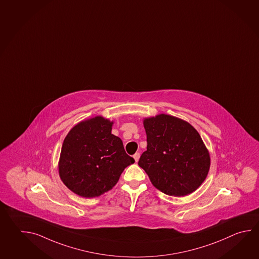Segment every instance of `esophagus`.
<instances>
[{
    "instance_id": "obj_1",
    "label": "esophagus",
    "mask_w": 259,
    "mask_h": 259,
    "mask_svg": "<svg viewBox=\"0 0 259 259\" xmlns=\"http://www.w3.org/2000/svg\"><path fill=\"white\" fill-rule=\"evenodd\" d=\"M139 158H140V154L138 153V152L134 155V158H135L136 162H138V160H139Z\"/></svg>"
}]
</instances>
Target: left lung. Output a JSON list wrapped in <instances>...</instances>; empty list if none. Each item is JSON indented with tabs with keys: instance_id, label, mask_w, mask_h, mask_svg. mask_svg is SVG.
<instances>
[{
	"instance_id": "8db88e82",
	"label": "left lung",
	"mask_w": 259,
	"mask_h": 259,
	"mask_svg": "<svg viewBox=\"0 0 259 259\" xmlns=\"http://www.w3.org/2000/svg\"><path fill=\"white\" fill-rule=\"evenodd\" d=\"M147 150L138 165L164 194L185 196L206 180L210 156L200 135L189 122L168 114L145 118Z\"/></svg>"
}]
</instances>
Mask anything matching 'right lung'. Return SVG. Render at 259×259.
Wrapping results in <instances>:
<instances>
[{"label": "right lung", "mask_w": 259, "mask_h": 259, "mask_svg": "<svg viewBox=\"0 0 259 259\" xmlns=\"http://www.w3.org/2000/svg\"><path fill=\"white\" fill-rule=\"evenodd\" d=\"M113 121L95 116L80 121L64 138L60 154V178L74 194L85 198L111 190L121 172L135 162L121 138L111 134Z\"/></svg>", "instance_id": "obj_1"}]
</instances>
